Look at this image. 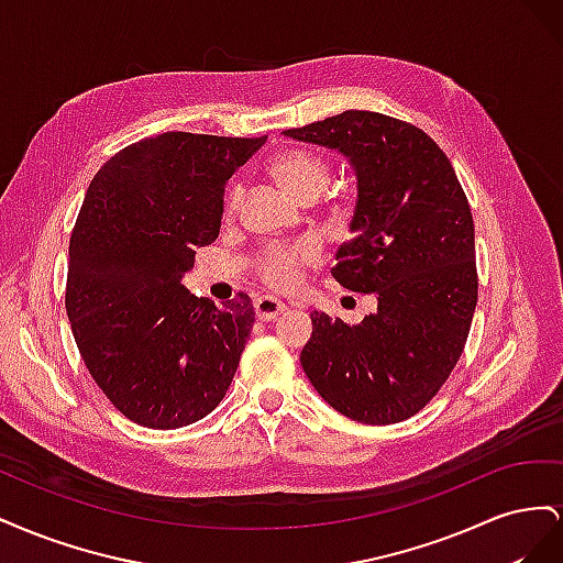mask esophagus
Here are the masks:
<instances>
[{
  "mask_svg": "<svg viewBox=\"0 0 563 563\" xmlns=\"http://www.w3.org/2000/svg\"><path fill=\"white\" fill-rule=\"evenodd\" d=\"M253 310H255V317H258L261 321H275L282 312H286V305L277 298L258 296L253 302Z\"/></svg>",
  "mask_w": 563,
  "mask_h": 563,
  "instance_id": "obj_1",
  "label": "esophagus"
}]
</instances>
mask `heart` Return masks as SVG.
<instances>
[{
    "mask_svg": "<svg viewBox=\"0 0 563 563\" xmlns=\"http://www.w3.org/2000/svg\"><path fill=\"white\" fill-rule=\"evenodd\" d=\"M272 172L284 190L298 201L305 197H317L323 185L329 183V166L314 152L308 150H288L272 162ZM242 199V187L232 185L228 192V211L236 209ZM317 249L308 242L296 246H275L269 249L261 261V277L272 288H294L300 282V265L314 258Z\"/></svg>",
    "mask_w": 563,
    "mask_h": 563,
    "instance_id": "b5f03b06",
    "label": "heart"
}]
</instances>
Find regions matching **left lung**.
<instances>
[{"label":"left lung","instance_id":"obj_1","mask_svg":"<svg viewBox=\"0 0 563 563\" xmlns=\"http://www.w3.org/2000/svg\"><path fill=\"white\" fill-rule=\"evenodd\" d=\"M284 135L350 162L352 240L331 275L378 300L356 327L314 312L300 364L338 413L401 422L446 383L470 333L476 265L467 197L430 135L387 114L347 110Z\"/></svg>","mask_w":563,"mask_h":563}]
</instances>
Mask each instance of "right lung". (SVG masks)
<instances>
[{"instance_id": "add662e5", "label": "right lung", "mask_w": 563, "mask_h": 563, "mask_svg": "<svg viewBox=\"0 0 563 563\" xmlns=\"http://www.w3.org/2000/svg\"><path fill=\"white\" fill-rule=\"evenodd\" d=\"M267 141L168 131L100 166L70 236L65 308L96 385L129 420L176 430L223 401L253 305L183 286L216 242L225 185Z\"/></svg>"}]
</instances>
